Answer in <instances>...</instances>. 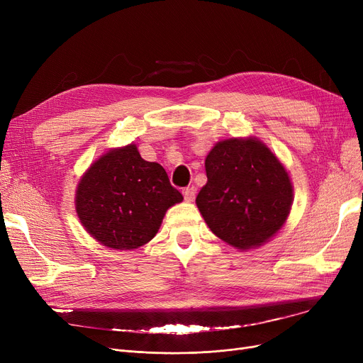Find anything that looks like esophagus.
I'll return each instance as SVG.
<instances>
[{
  "label": "esophagus",
  "instance_id": "34e87169",
  "mask_svg": "<svg viewBox=\"0 0 363 363\" xmlns=\"http://www.w3.org/2000/svg\"><path fill=\"white\" fill-rule=\"evenodd\" d=\"M196 197V186H188L184 189V199L186 201H193Z\"/></svg>",
  "mask_w": 363,
  "mask_h": 363
}]
</instances>
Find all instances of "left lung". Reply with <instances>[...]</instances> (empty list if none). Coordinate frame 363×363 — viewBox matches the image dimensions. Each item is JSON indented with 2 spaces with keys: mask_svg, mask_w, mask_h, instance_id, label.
Segmentation results:
<instances>
[{
  "mask_svg": "<svg viewBox=\"0 0 363 363\" xmlns=\"http://www.w3.org/2000/svg\"><path fill=\"white\" fill-rule=\"evenodd\" d=\"M206 174L196 203L216 237L247 250L281 230L293 186L268 147L252 138L220 141L206 157Z\"/></svg>",
  "mask_w": 363,
  "mask_h": 363,
  "instance_id": "1",
  "label": "left lung"
}]
</instances>
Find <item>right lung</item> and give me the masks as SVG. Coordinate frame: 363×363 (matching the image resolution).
I'll return each instance as SVG.
<instances>
[{"mask_svg": "<svg viewBox=\"0 0 363 363\" xmlns=\"http://www.w3.org/2000/svg\"><path fill=\"white\" fill-rule=\"evenodd\" d=\"M182 199L166 170L144 160L130 144L108 151L88 169L76 191V212L95 240L132 250L157 234L167 208Z\"/></svg>", "mask_w": 363, "mask_h": 363, "instance_id": "right-lung-1", "label": "right lung"}]
</instances>
